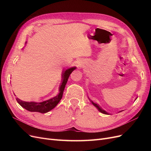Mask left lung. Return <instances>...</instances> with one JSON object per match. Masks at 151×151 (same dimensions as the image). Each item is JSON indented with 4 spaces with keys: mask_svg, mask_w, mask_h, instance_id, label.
<instances>
[{
    "mask_svg": "<svg viewBox=\"0 0 151 151\" xmlns=\"http://www.w3.org/2000/svg\"><path fill=\"white\" fill-rule=\"evenodd\" d=\"M137 98H136V99H137ZM136 99H135V100H136ZM89 99L90 100V101L91 102V103H92V104L94 105V106L98 109V110L99 112H101V113H103V114H105V115H110V114L108 113V112H106L105 110H104V109H103L102 108H101V106H100L98 104L96 103H94L93 101H91V100L89 98ZM121 111H119V112H121Z\"/></svg>",
    "mask_w": 151,
    "mask_h": 151,
    "instance_id": "1",
    "label": "left lung"
}]
</instances>
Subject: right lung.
Listing matches in <instances>:
<instances>
[{
	"instance_id": "add662e5",
	"label": "right lung",
	"mask_w": 151,
	"mask_h": 151,
	"mask_svg": "<svg viewBox=\"0 0 151 151\" xmlns=\"http://www.w3.org/2000/svg\"><path fill=\"white\" fill-rule=\"evenodd\" d=\"M76 68V67H72L67 68L65 70H63L62 73V83L60 85V87H59V93L56 96H54L51 99L40 103L34 101H24L17 98H16V101L22 108H24L26 110L31 112H39L41 113H45L50 111L55 107L58 103L60 102L62 98L63 91H64L68 77H69L71 73Z\"/></svg>"
}]
</instances>
